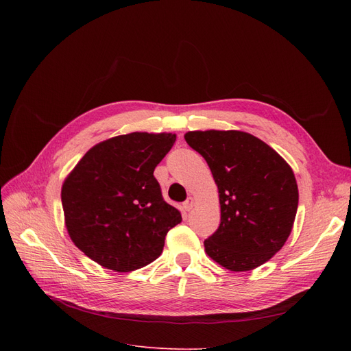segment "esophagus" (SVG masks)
Returning <instances> with one entry per match:
<instances>
[{
	"label": "esophagus",
	"mask_w": 351,
	"mask_h": 351,
	"mask_svg": "<svg viewBox=\"0 0 351 351\" xmlns=\"http://www.w3.org/2000/svg\"><path fill=\"white\" fill-rule=\"evenodd\" d=\"M193 206H195V199L193 197H189L184 204H183V208L189 212V210H192L193 209Z\"/></svg>",
	"instance_id": "esophagus-1"
}]
</instances>
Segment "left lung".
Instances as JSON below:
<instances>
[{"mask_svg": "<svg viewBox=\"0 0 351 351\" xmlns=\"http://www.w3.org/2000/svg\"><path fill=\"white\" fill-rule=\"evenodd\" d=\"M184 139L205 158L218 187L221 224L204 243L208 256L234 272L268 262L295 219L299 189L291 167L246 132L196 130Z\"/></svg>", "mask_w": 351, "mask_h": 351, "instance_id": "1", "label": "left lung"}]
</instances>
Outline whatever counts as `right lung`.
I'll return each instance as SVG.
<instances>
[{
  "mask_svg": "<svg viewBox=\"0 0 351 351\" xmlns=\"http://www.w3.org/2000/svg\"><path fill=\"white\" fill-rule=\"evenodd\" d=\"M174 142V133L115 136L90 147L66 177L61 202L67 232L101 267L115 272L146 267L182 222L154 177Z\"/></svg>",
  "mask_w": 351,
  "mask_h": 351,
  "instance_id": "add662e5",
  "label": "right lung"
}]
</instances>
